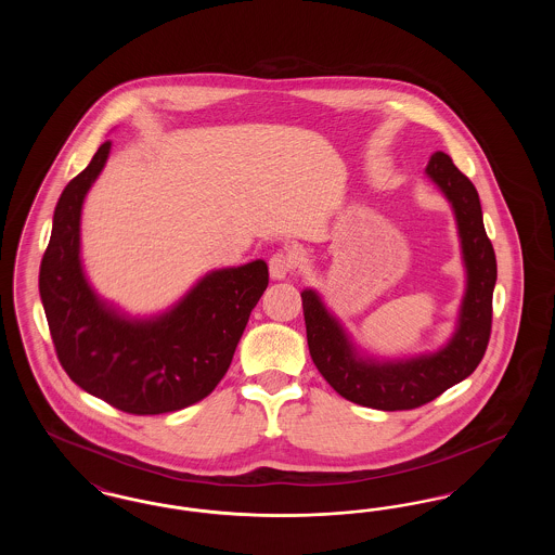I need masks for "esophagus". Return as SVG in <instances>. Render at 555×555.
I'll return each mask as SVG.
<instances>
[{
	"mask_svg": "<svg viewBox=\"0 0 555 555\" xmlns=\"http://www.w3.org/2000/svg\"><path fill=\"white\" fill-rule=\"evenodd\" d=\"M293 268H295L293 254H291V251H285V249H281V251H276V254H272V256H270V260H268V270H270V276H272L274 281H283V279H287Z\"/></svg>",
	"mask_w": 555,
	"mask_h": 555,
	"instance_id": "34e87169",
	"label": "esophagus"
}]
</instances>
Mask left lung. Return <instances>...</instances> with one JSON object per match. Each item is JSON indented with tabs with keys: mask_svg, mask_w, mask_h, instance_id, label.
<instances>
[{
	"mask_svg": "<svg viewBox=\"0 0 555 555\" xmlns=\"http://www.w3.org/2000/svg\"><path fill=\"white\" fill-rule=\"evenodd\" d=\"M426 175L453 208L466 266V293L455 333L446 347L396 362L360 358L317 291L301 293L308 347L320 374L345 399L385 412L421 408L470 376L491 337L498 262L485 233L478 193L443 152L430 156Z\"/></svg>",
	"mask_w": 555,
	"mask_h": 555,
	"instance_id": "8db88e82",
	"label": "left lung"
}]
</instances>
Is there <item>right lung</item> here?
Segmentation results:
<instances>
[{"instance_id": "add662e5", "label": "right lung", "mask_w": 555, "mask_h": 555, "mask_svg": "<svg viewBox=\"0 0 555 555\" xmlns=\"http://www.w3.org/2000/svg\"><path fill=\"white\" fill-rule=\"evenodd\" d=\"M112 143L62 191L39 270L53 347L66 374L91 396L137 416L177 412L210 396L231 366L251 310L268 287L256 260L211 270L168 312L132 320L102 301L80 264V210Z\"/></svg>"}]
</instances>
